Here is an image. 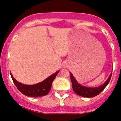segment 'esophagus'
Here are the masks:
<instances>
[{
    "label": "esophagus",
    "instance_id": "34e87169",
    "mask_svg": "<svg viewBox=\"0 0 121 121\" xmlns=\"http://www.w3.org/2000/svg\"><path fill=\"white\" fill-rule=\"evenodd\" d=\"M68 62H64V64H63V67H64V68H67V67H68Z\"/></svg>",
    "mask_w": 121,
    "mask_h": 121
}]
</instances>
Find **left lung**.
I'll use <instances>...</instances> for the list:
<instances>
[{
  "instance_id": "left-lung-1",
  "label": "left lung",
  "mask_w": 121,
  "mask_h": 121,
  "mask_svg": "<svg viewBox=\"0 0 121 121\" xmlns=\"http://www.w3.org/2000/svg\"><path fill=\"white\" fill-rule=\"evenodd\" d=\"M70 74L71 83H72V87L74 91L80 96L85 97V98H93L99 95L108 84L109 82L110 81L111 77H112V71L106 81L103 84L98 87H88V86H85L81 85L79 83H78L71 72L70 73Z\"/></svg>"
}]
</instances>
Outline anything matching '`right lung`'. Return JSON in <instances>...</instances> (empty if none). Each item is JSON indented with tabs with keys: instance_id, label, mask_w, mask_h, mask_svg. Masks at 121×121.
<instances>
[{
	"instance_id": "obj_1",
	"label": "right lung",
	"mask_w": 121,
	"mask_h": 121,
	"mask_svg": "<svg viewBox=\"0 0 121 121\" xmlns=\"http://www.w3.org/2000/svg\"><path fill=\"white\" fill-rule=\"evenodd\" d=\"M59 72V70L50 75L44 81H42L38 84H34V85H25V84H22L15 79L11 73L10 74L15 85L22 94L26 96L37 98V97L45 96L50 92L52 83Z\"/></svg>"
}]
</instances>
